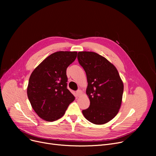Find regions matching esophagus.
<instances>
[{"label": "esophagus", "mask_w": 156, "mask_h": 156, "mask_svg": "<svg viewBox=\"0 0 156 156\" xmlns=\"http://www.w3.org/2000/svg\"><path fill=\"white\" fill-rule=\"evenodd\" d=\"M76 93V95L77 96H80L81 94H82V92H81V90H78Z\"/></svg>", "instance_id": "esophagus-1"}]
</instances>
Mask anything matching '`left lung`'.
<instances>
[{
	"instance_id": "obj_1",
	"label": "left lung",
	"mask_w": 156,
	"mask_h": 156,
	"mask_svg": "<svg viewBox=\"0 0 156 156\" xmlns=\"http://www.w3.org/2000/svg\"><path fill=\"white\" fill-rule=\"evenodd\" d=\"M79 64L87 78L86 93L90 102L83 110L85 118L102 125L115 117L121 107L124 86L116 67L105 57L93 52H79Z\"/></svg>"
}]
</instances>
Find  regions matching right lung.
<instances>
[{
	"mask_svg": "<svg viewBox=\"0 0 156 156\" xmlns=\"http://www.w3.org/2000/svg\"><path fill=\"white\" fill-rule=\"evenodd\" d=\"M77 52H56L45 59L32 72L27 95L33 109L42 119L61 118L75 97L67 88V68L76 59Z\"/></svg>",
	"mask_w": 156,
	"mask_h": 156,
	"instance_id": "right-lung-1",
	"label": "right lung"
}]
</instances>
